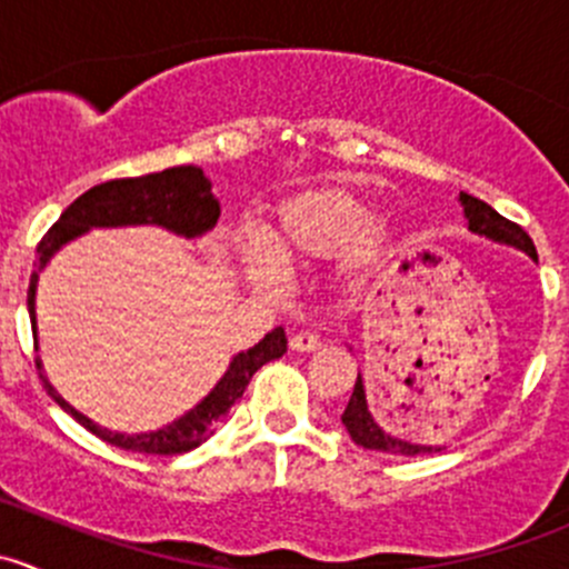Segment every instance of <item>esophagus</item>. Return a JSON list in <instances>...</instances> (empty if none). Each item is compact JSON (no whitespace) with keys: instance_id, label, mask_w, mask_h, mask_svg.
Instances as JSON below:
<instances>
[{"instance_id":"obj_1","label":"esophagus","mask_w":569,"mask_h":569,"mask_svg":"<svg viewBox=\"0 0 569 569\" xmlns=\"http://www.w3.org/2000/svg\"><path fill=\"white\" fill-rule=\"evenodd\" d=\"M321 347V338L317 336V332L311 330H302L297 332V336H291V349L295 352H313V349Z\"/></svg>"}]
</instances>
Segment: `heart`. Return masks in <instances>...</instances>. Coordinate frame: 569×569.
Segmentation results:
<instances>
[{"label": "heart", "mask_w": 569, "mask_h": 569, "mask_svg": "<svg viewBox=\"0 0 569 569\" xmlns=\"http://www.w3.org/2000/svg\"><path fill=\"white\" fill-rule=\"evenodd\" d=\"M396 242L386 222H371V209L343 189H313L283 200L274 211L267 239L244 233L242 261L252 280L278 278V258L286 263L325 261L341 252L343 274H369Z\"/></svg>", "instance_id": "1"}]
</instances>
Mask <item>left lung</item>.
Segmentation results:
<instances>
[{
  "label": "left lung",
  "mask_w": 569,
  "mask_h": 569,
  "mask_svg": "<svg viewBox=\"0 0 569 569\" xmlns=\"http://www.w3.org/2000/svg\"><path fill=\"white\" fill-rule=\"evenodd\" d=\"M460 203L465 209V220H468V231L470 233H479V237L492 239V242H501L509 244V248H518L537 261V248H533L531 237L518 226V222L507 220V217L498 214L492 206H487L485 200L473 198V194H465L460 192ZM343 427H347L349 438L355 440L358 446L371 451H382V455H401V457H421V455H435L440 451L438 446H421V443H412V440L399 438L393 435L380 418L371 412L369 399H366V388L363 380L355 382V391L349 396V405L341 416Z\"/></svg>",
  "instance_id": "8db88e82"
}]
</instances>
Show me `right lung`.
Segmentation results:
<instances>
[{
  "label": "right lung",
  "mask_w": 569,
  "mask_h": 569,
  "mask_svg": "<svg viewBox=\"0 0 569 569\" xmlns=\"http://www.w3.org/2000/svg\"><path fill=\"white\" fill-rule=\"evenodd\" d=\"M217 220H220V200L211 192V181L203 176V170L194 168V164H181V168H168L162 170V173H148L137 178H114V181L99 183V187L79 194V198L62 211L60 220L49 228V233H46L38 244L36 272H32L30 291H27L32 336L38 338V278L40 272H43L46 263L51 261V256H54L62 244L73 242L77 237L88 233L90 228L120 226H162L168 228V231L178 233V237L194 239L203 237L206 231H211V228L217 226ZM286 343L289 341H286L283 327H274V330L267 332L256 347H250L248 352L233 355L231 366H228L226 375L220 377V382H217L209 391V396H203L192 410L183 412L181 418H176L168 427L140 435L112 432V429L99 427V423L90 421L88 416L73 410V407L54 391V386L46 380L40 358L36 363L40 371V380H43L51 399H54L68 416L77 418L84 429H90L96 438H101L109 446H118V449L123 451H137V455L173 457L183 455V451L198 449L203 440H209V435H214L222 416L242 399L252 375H256L263 363H269V360L283 358Z\"/></svg>",
  "instance_id": "add662e5"
}]
</instances>
